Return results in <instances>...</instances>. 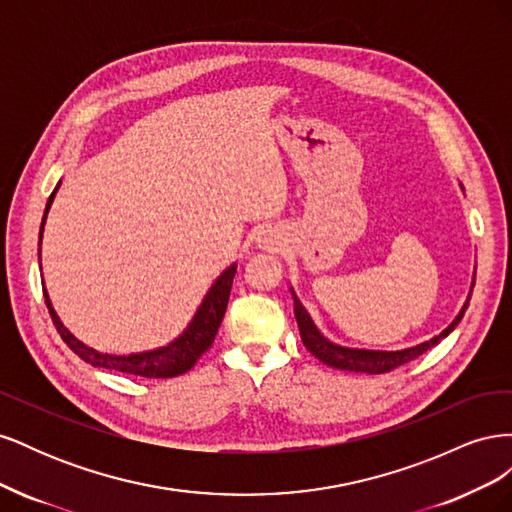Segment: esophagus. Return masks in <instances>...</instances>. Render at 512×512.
Segmentation results:
<instances>
[{
  "mask_svg": "<svg viewBox=\"0 0 512 512\" xmlns=\"http://www.w3.org/2000/svg\"><path fill=\"white\" fill-rule=\"evenodd\" d=\"M258 241L262 243V247H273V239H271V235H265V232H262V237H260Z\"/></svg>",
  "mask_w": 512,
  "mask_h": 512,
  "instance_id": "34e87169",
  "label": "esophagus"
}]
</instances>
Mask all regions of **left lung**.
Wrapping results in <instances>:
<instances>
[{"mask_svg": "<svg viewBox=\"0 0 512 512\" xmlns=\"http://www.w3.org/2000/svg\"><path fill=\"white\" fill-rule=\"evenodd\" d=\"M472 288H474V282H472ZM470 297H472V290H470ZM292 299H294V318H297V324H299L303 346L312 352L316 359H320L324 365L335 367V369H346V371H363V374H386V371L404 365V363L416 359V356H421L423 352H427L429 348L440 344V339H444L461 322L463 314H466V309H468V303H470V299H468L466 305L461 307L457 318L448 324V327L440 335L431 337L429 342H423V344H418L414 348H406V350L386 352V350L344 348V346H337V344L329 342V339L316 329L314 320L309 318L307 309L301 305L294 290H292Z\"/></svg>", "mask_w": 512, "mask_h": 512, "instance_id": "8db88e82", "label": "left lung"}]
</instances>
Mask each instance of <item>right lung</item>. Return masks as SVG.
<instances>
[{
  "label": "right lung",
  "mask_w": 512,
  "mask_h": 512,
  "mask_svg": "<svg viewBox=\"0 0 512 512\" xmlns=\"http://www.w3.org/2000/svg\"><path fill=\"white\" fill-rule=\"evenodd\" d=\"M59 188V183H57ZM46 200V209L42 215V224H40V241L42 243V230H44V222H46V213H49L55 192ZM40 258V254H38ZM237 273V265H230L215 284L209 288V292L205 294L203 303L196 309V314L192 318V322L188 324L175 342H170L168 346L149 350V352H138V354H102L94 348L85 346L83 342H79L66 327L64 322L59 320V316L55 314V309L51 305L49 292L42 286L44 290V301L46 307H49V314L53 318V324L57 333L61 335V339L70 346V350L74 354H79L81 359L94 367H102V369H111V371H121V374H132V376H143V378H175L179 374H185V371L192 369L194 363L203 356L215 339V333H218L226 305H228V297H230V288H232V277Z\"/></svg>",
  "instance_id": "obj_1"
}]
</instances>
